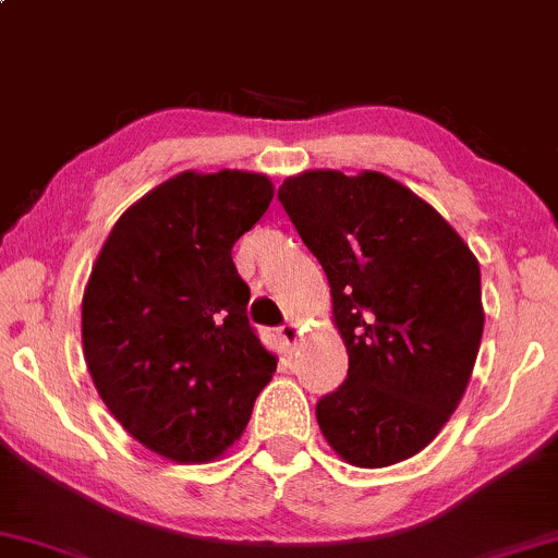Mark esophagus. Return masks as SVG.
I'll return each instance as SVG.
<instances>
[{"label":"esophagus","instance_id":"34e87169","mask_svg":"<svg viewBox=\"0 0 558 558\" xmlns=\"http://www.w3.org/2000/svg\"><path fill=\"white\" fill-rule=\"evenodd\" d=\"M280 338H283L286 345H296L299 338H301L299 323H286L283 328H280Z\"/></svg>","mask_w":558,"mask_h":558}]
</instances>
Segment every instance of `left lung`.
<instances>
[{
	"label": "left lung",
	"mask_w": 558,
	"mask_h": 558,
	"mask_svg": "<svg viewBox=\"0 0 558 558\" xmlns=\"http://www.w3.org/2000/svg\"><path fill=\"white\" fill-rule=\"evenodd\" d=\"M330 283L349 375L317 401L343 462L377 470L425 448L462 401L485 312L480 265L425 198L383 172L306 170L278 189Z\"/></svg>",
	"instance_id": "1"
}]
</instances>
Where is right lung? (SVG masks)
<instances>
[{"mask_svg":"<svg viewBox=\"0 0 558 558\" xmlns=\"http://www.w3.org/2000/svg\"><path fill=\"white\" fill-rule=\"evenodd\" d=\"M262 172L185 170L120 215L83 291V356L101 401L170 462L222 457L278 356L248 325L230 248L272 202Z\"/></svg>","mask_w":558,"mask_h":558,"instance_id":"add662e5","label":"right lung"}]
</instances>
